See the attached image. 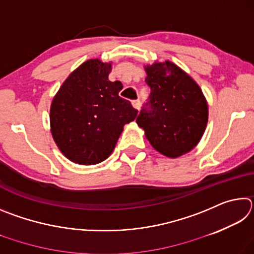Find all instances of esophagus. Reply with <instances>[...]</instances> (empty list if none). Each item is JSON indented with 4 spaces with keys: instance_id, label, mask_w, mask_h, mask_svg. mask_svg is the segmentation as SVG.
I'll use <instances>...</instances> for the list:
<instances>
[{
    "instance_id": "obj_1",
    "label": "esophagus",
    "mask_w": 254,
    "mask_h": 254,
    "mask_svg": "<svg viewBox=\"0 0 254 254\" xmlns=\"http://www.w3.org/2000/svg\"><path fill=\"white\" fill-rule=\"evenodd\" d=\"M132 105H133V107H134V109H136V110H140V106H141V102H140V100H134V101H132Z\"/></svg>"
}]
</instances>
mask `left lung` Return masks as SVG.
I'll return each instance as SVG.
<instances>
[{
  "instance_id": "1",
  "label": "left lung",
  "mask_w": 254,
  "mask_h": 254,
  "mask_svg": "<svg viewBox=\"0 0 254 254\" xmlns=\"http://www.w3.org/2000/svg\"><path fill=\"white\" fill-rule=\"evenodd\" d=\"M151 89L136 123L158 152L177 158L196 147L208 120L207 102L195 80L170 62L145 67Z\"/></svg>"
}]
</instances>
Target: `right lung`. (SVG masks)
<instances>
[{"label": "right lung", "instance_id": "obj_1", "mask_svg": "<svg viewBox=\"0 0 254 254\" xmlns=\"http://www.w3.org/2000/svg\"><path fill=\"white\" fill-rule=\"evenodd\" d=\"M111 70V64L87 60L68 76L51 103V134L72 162L104 161L123 127L136 118L137 110L119 95L121 81L109 80Z\"/></svg>", "mask_w": 254, "mask_h": 254}]
</instances>
